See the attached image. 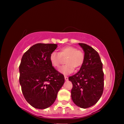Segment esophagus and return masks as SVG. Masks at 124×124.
Masks as SVG:
<instances>
[{
	"instance_id": "34e87169",
	"label": "esophagus",
	"mask_w": 124,
	"mask_h": 124,
	"mask_svg": "<svg viewBox=\"0 0 124 124\" xmlns=\"http://www.w3.org/2000/svg\"><path fill=\"white\" fill-rule=\"evenodd\" d=\"M64 79H65V80H66V81H67V80H68V78L67 77L65 76V77H64Z\"/></svg>"
}]
</instances>
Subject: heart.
<instances>
[{
  "label": "heart",
  "mask_w": 124,
  "mask_h": 124,
  "mask_svg": "<svg viewBox=\"0 0 124 124\" xmlns=\"http://www.w3.org/2000/svg\"><path fill=\"white\" fill-rule=\"evenodd\" d=\"M66 64L62 66L59 72L62 74L69 75L74 70L79 69L82 66L85 60V55L83 51L78 50L76 47L72 46H66L60 49L59 53L52 52L50 56V61L54 68H60L63 61L62 58H66Z\"/></svg>",
  "instance_id": "1"
}]
</instances>
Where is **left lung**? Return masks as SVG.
<instances>
[{"label": "left lung", "instance_id": "left-lung-1", "mask_svg": "<svg viewBox=\"0 0 124 124\" xmlns=\"http://www.w3.org/2000/svg\"><path fill=\"white\" fill-rule=\"evenodd\" d=\"M84 52L85 60L78 72L69 77L73 88L71 97L73 102L82 108L93 106L103 91L104 73L99 54L92 47L79 43Z\"/></svg>", "mask_w": 124, "mask_h": 124}]
</instances>
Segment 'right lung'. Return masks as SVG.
Returning a JSON list of instances; mask_svg holds the SVG:
<instances>
[{
	"instance_id": "1",
	"label": "right lung",
	"mask_w": 124,
	"mask_h": 124,
	"mask_svg": "<svg viewBox=\"0 0 124 124\" xmlns=\"http://www.w3.org/2000/svg\"><path fill=\"white\" fill-rule=\"evenodd\" d=\"M57 47L54 44H36L22 57L20 84L25 99L35 108L44 109L51 106L64 84V75L50 61V54Z\"/></svg>"
}]
</instances>
